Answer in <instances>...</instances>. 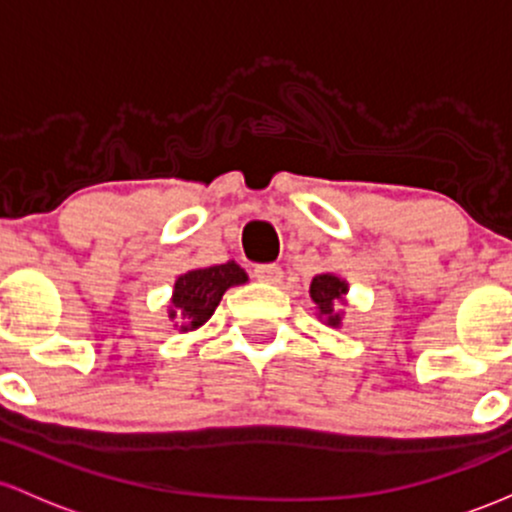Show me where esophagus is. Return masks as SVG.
<instances>
[{"label": "esophagus", "instance_id": "1", "mask_svg": "<svg viewBox=\"0 0 512 512\" xmlns=\"http://www.w3.org/2000/svg\"><path fill=\"white\" fill-rule=\"evenodd\" d=\"M254 275L256 280H261V283H280V278H283V268H280L278 263H263V266L254 268Z\"/></svg>", "mask_w": 512, "mask_h": 512}]
</instances>
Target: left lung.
<instances>
[{"instance_id": "8db88e82", "label": "left lung", "mask_w": 512, "mask_h": 512, "mask_svg": "<svg viewBox=\"0 0 512 512\" xmlns=\"http://www.w3.org/2000/svg\"><path fill=\"white\" fill-rule=\"evenodd\" d=\"M348 292V283L343 278L333 273H321L314 275L312 285H309V295H312V302L317 304L319 319H324L326 326H333L338 329L341 326L343 312H338V302H343Z\"/></svg>"}]
</instances>
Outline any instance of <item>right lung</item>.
I'll return each mask as SVG.
<instances>
[{
  "instance_id": "add662e5",
  "label": "right lung",
  "mask_w": 512,
  "mask_h": 512,
  "mask_svg": "<svg viewBox=\"0 0 512 512\" xmlns=\"http://www.w3.org/2000/svg\"><path fill=\"white\" fill-rule=\"evenodd\" d=\"M249 280L244 268H239L234 261L220 263L210 268H195L176 278L174 295H171L169 319H179L181 331H193L203 326L229 287L241 285Z\"/></svg>"
}]
</instances>
